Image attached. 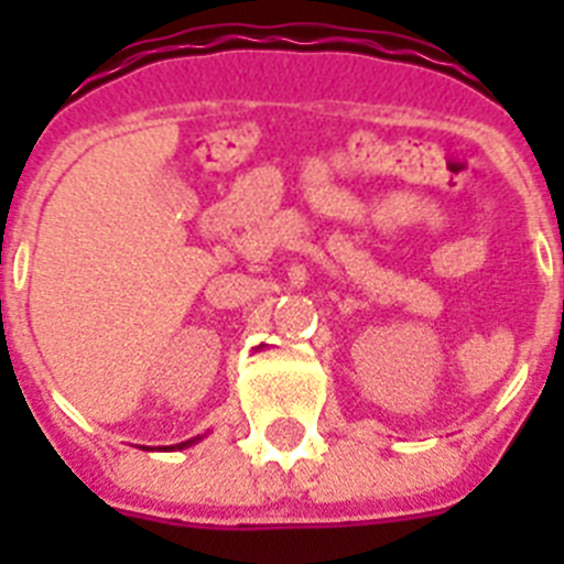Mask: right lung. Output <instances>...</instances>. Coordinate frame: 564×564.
<instances>
[{"label": "right lung", "mask_w": 564, "mask_h": 564, "mask_svg": "<svg viewBox=\"0 0 564 564\" xmlns=\"http://www.w3.org/2000/svg\"><path fill=\"white\" fill-rule=\"evenodd\" d=\"M197 441H203V437L197 435V437H192V441H183V443H177V446H163V449H177V452H181V449H186V446H192V443H197Z\"/></svg>", "instance_id": "right-lung-1"}]
</instances>
